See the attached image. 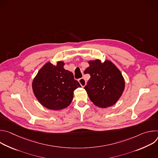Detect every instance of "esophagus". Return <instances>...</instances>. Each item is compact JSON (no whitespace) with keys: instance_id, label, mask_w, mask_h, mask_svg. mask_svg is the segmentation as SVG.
Wrapping results in <instances>:
<instances>
[{"instance_id":"1","label":"esophagus","mask_w":158,"mask_h":158,"mask_svg":"<svg viewBox=\"0 0 158 158\" xmlns=\"http://www.w3.org/2000/svg\"><path fill=\"white\" fill-rule=\"evenodd\" d=\"M78 81L82 87H84L86 85V81L84 78H81L78 80Z\"/></svg>"}]
</instances>
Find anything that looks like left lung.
Instances as JSON below:
<instances>
[{
  "instance_id": "left-lung-1",
  "label": "left lung",
  "mask_w": 158,
  "mask_h": 158,
  "mask_svg": "<svg viewBox=\"0 0 158 158\" xmlns=\"http://www.w3.org/2000/svg\"><path fill=\"white\" fill-rule=\"evenodd\" d=\"M84 71L91 78L84 87L94 105L106 108L114 105L120 98L125 87L124 77L118 67L110 60H89Z\"/></svg>"
}]
</instances>
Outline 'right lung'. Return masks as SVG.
Here are the masks:
<instances>
[{
	"mask_svg": "<svg viewBox=\"0 0 158 158\" xmlns=\"http://www.w3.org/2000/svg\"><path fill=\"white\" fill-rule=\"evenodd\" d=\"M64 62L56 65L45 64L34 77L32 85L39 102L51 110H60L69 106L74 98V91L81 85L73 74L64 69Z\"/></svg>",
	"mask_w": 158,
	"mask_h": 158,
	"instance_id": "add662e5",
	"label": "right lung"
}]
</instances>
